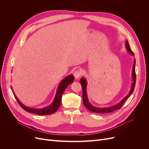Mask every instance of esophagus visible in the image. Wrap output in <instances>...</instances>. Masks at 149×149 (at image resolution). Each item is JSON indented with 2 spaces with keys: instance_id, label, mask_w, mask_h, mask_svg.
Instances as JSON below:
<instances>
[{
  "instance_id": "34e87169",
  "label": "esophagus",
  "mask_w": 149,
  "mask_h": 149,
  "mask_svg": "<svg viewBox=\"0 0 149 149\" xmlns=\"http://www.w3.org/2000/svg\"><path fill=\"white\" fill-rule=\"evenodd\" d=\"M81 75H82V73H81V72L80 71H79V70H76L74 73V78H76V79H78V78H79L81 76Z\"/></svg>"
}]
</instances>
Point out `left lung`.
Instances as JSON below:
<instances>
[{
    "label": "left lung",
    "instance_id": "left-lung-1",
    "mask_svg": "<svg viewBox=\"0 0 149 149\" xmlns=\"http://www.w3.org/2000/svg\"><path fill=\"white\" fill-rule=\"evenodd\" d=\"M125 48L127 49V50L129 53L131 54L132 56H134V54L131 50V49L130 48V46L129 45L128 41L126 40L125 41ZM135 64H136V59L134 58V65H133V68H132V86H131V89H130L129 93L126 96L124 99H123L119 103L117 104L114 106H112L109 107H96L95 106H93L91 103L89 102L88 96H87V93H86V86H87V81L84 78H81L80 79V83L81 84L82 89H83V101L84 105L85 107L87 108L88 110L90 111H91L93 112H96V113H102V114H104V113H110V112H112L113 111H117L120 108L123 106L124 103L125 102V101L127 100L129 97L130 96V95L132 94L134 88H135V85H136V70H135Z\"/></svg>",
    "mask_w": 149,
    "mask_h": 149
}]
</instances>
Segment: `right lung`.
Listing matches in <instances>:
<instances>
[{
	"mask_svg": "<svg viewBox=\"0 0 149 149\" xmlns=\"http://www.w3.org/2000/svg\"><path fill=\"white\" fill-rule=\"evenodd\" d=\"M74 79V76L73 74H70L63 79L60 83V84H58L55 96V98H54L52 103L50 105H49L45 107L42 108V109H35V108L29 107L27 106L24 105L23 104H22L19 101V99L17 98L14 92L13 91L12 86H11V88H12V92H13V94H14V96L15 97V99L17 100V102H19L20 106L22 108H23L24 110H25L26 111H27L29 112H31V113L36 114L38 115H42V116L49 115V114H52L55 113V112L58 109V108L60 107V106L61 105V96H62L63 93L65 90L68 87V86L70 85V84H71L73 82Z\"/></svg>",
	"mask_w": 149,
	"mask_h": 149,
	"instance_id": "add662e5",
	"label": "right lung"
}]
</instances>
